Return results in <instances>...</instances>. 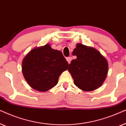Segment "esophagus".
<instances>
[{"label":"esophagus","instance_id":"34e87169","mask_svg":"<svg viewBox=\"0 0 126 126\" xmlns=\"http://www.w3.org/2000/svg\"><path fill=\"white\" fill-rule=\"evenodd\" d=\"M66 61H68V63L69 64V63H70V62H71L72 57H67L66 58Z\"/></svg>","mask_w":126,"mask_h":126}]
</instances>
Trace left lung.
I'll list each match as a JSON object with an SVG mask.
<instances>
[{
	"label": "left lung",
	"mask_w": 126,
	"mask_h": 126,
	"mask_svg": "<svg viewBox=\"0 0 126 126\" xmlns=\"http://www.w3.org/2000/svg\"><path fill=\"white\" fill-rule=\"evenodd\" d=\"M72 54L77 58L71 61L68 71L75 85L86 92L101 87L108 72L106 58L97 50L81 44H77Z\"/></svg>",
	"instance_id": "obj_1"
}]
</instances>
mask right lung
I'll list each match as a JSON object with an SVG mask.
<instances>
[{"mask_svg":"<svg viewBox=\"0 0 126 126\" xmlns=\"http://www.w3.org/2000/svg\"><path fill=\"white\" fill-rule=\"evenodd\" d=\"M22 65V73L29 85L35 90L46 92L57 84L59 76L68 69L69 64L61 51L46 44L29 51Z\"/></svg>","mask_w":126,"mask_h":126,"instance_id":"obj_1","label":"right lung"}]
</instances>
